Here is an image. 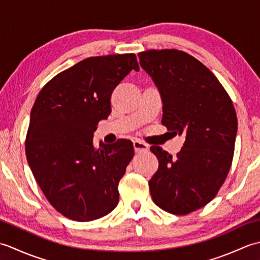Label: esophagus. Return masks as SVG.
Returning a JSON list of instances; mask_svg holds the SVG:
<instances>
[{"label": "esophagus", "instance_id": "esophagus-1", "mask_svg": "<svg viewBox=\"0 0 260 260\" xmlns=\"http://www.w3.org/2000/svg\"><path fill=\"white\" fill-rule=\"evenodd\" d=\"M133 146H134V150L135 152H143V151H147L148 150V145L145 144V143H143L139 140H135L133 141Z\"/></svg>", "mask_w": 260, "mask_h": 260}]
</instances>
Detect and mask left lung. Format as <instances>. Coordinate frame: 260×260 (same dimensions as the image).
Instances as JSON below:
<instances>
[{
    "label": "left lung",
    "instance_id": "obj_1",
    "mask_svg": "<svg viewBox=\"0 0 260 260\" xmlns=\"http://www.w3.org/2000/svg\"><path fill=\"white\" fill-rule=\"evenodd\" d=\"M139 57L161 92L162 125L185 135L175 157L151 147L158 159L148 182L152 199L167 212L191 213L217 196L229 173L237 135L233 101L217 77L189 53L162 49Z\"/></svg>",
    "mask_w": 260,
    "mask_h": 260
}]
</instances>
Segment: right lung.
I'll list each match as a JSON object with an SVG mask.
<instances>
[{
  "instance_id": "add662e5",
  "label": "right lung",
  "mask_w": 260,
  "mask_h": 260,
  "mask_svg": "<svg viewBox=\"0 0 260 260\" xmlns=\"http://www.w3.org/2000/svg\"><path fill=\"white\" fill-rule=\"evenodd\" d=\"M133 69L140 70L134 53L87 58L49 80L33 105L27 163L47 200L66 218L91 221L117 206L133 143L97 147L92 136L112 112L113 90Z\"/></svg>"
}]
</instances>
